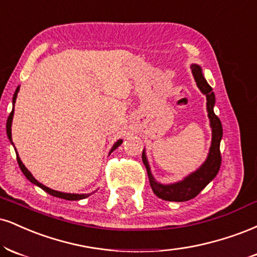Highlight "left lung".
Returning <instances> with one entry per match:
<instances>
[{"label": "left lung", "instance_id": "obj_1", "mask_svg": "<svg viewBox=\"0 0 257 257\" xmlns=\"http://www.w3.org/2000/svg\"><path fill=\"white\" fill-rule=\"evenodd\" d=\"M190 69L194 79H195L197 87L206 95L207 99V112H208L209 125H211L212 129V142L206 160L199 169L191 172L190 175L185 176L181 181L175 182V183L163 184L156 181V178L153 177L146 157V151H142V162L146 166L148 179H150V184L153 193L159 199L165 201H175V202H183V201L194 199L217 176L221 164L220 141L222 138V126L220 119L214 113V92H213L211 86L208 85V82L206 81L202 73V68L199 64H191Z\"/></svg>", "mask_w": 257, "mask_h": 257}]
</instances>
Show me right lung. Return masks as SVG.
<instances>
[{
	"label": "right lung",
	"mask_w": 257,
	"mask_h": 257,
	"mask_svg": "<svg viewBox=\"0 0 257 257\" xmlns=\"http://www.w3.org/2000/svg\"><path fill=\"white\" fill-rule=\"evenodd\" d=\"M19 89H20V86H18L17 89H15V92H14L13 100H12V103H13V109H12V112L9 113V117H8V119H7V126H6V128H7V137H8L9 141H11V144L13 145V146H14V144H13V140H12V122H13V116H14V105H15V100H17L18 92H19ZM122 142H123L122 139H119V140H117V141L115 142V144H113V146L111 147V150H110V153H109V154H111V152H113V151H115L117 147L120 146V144H122ZM14 148H15V147H14ZM17 160H18V164H19V166H20L21 171H23V174H24L25 176H26V178L29 179V181L31 182V183L36 184L37 187L42 188L43 190L46 191V193H48V194H50V195H52V196H56V197H60V199L69 200V201H76V200H82V199H86V197H88L89 195H91V194H70V193H62V191H57V190L50 189V188L45 187L44 184H42V183H40V182H38L35 177H33V175L31 174V172L29 171V170H27L26 166L24 165L23 162H21V159H20V157H19V154H18V152H17Z\"/></svg>",
	"instance_id": "obj_1"
}]
</instances>
